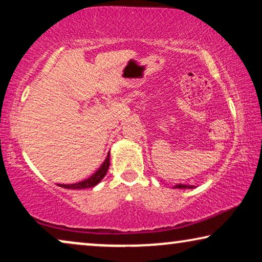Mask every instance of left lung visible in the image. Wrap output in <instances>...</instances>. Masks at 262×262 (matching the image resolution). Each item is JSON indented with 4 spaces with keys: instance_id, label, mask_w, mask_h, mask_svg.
<instances>
[{
    "instance_id": "1",
    "label": "left lung",
    "mask_w": 262,
    "mask_h": 262,
    "mask_svg": "<svg viewBox=\"0 0 262 262\" xmlns=\"http://www.w3.org/2000/svg\"><path fill=\"white\" fill-rule=\"evenodd\" d=\"M194 186H189V185H185V184H178L175 186V188H193Z\"/></svg>"
}]
</instances>
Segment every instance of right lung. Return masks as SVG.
Instances as JSON below:
<instances>
[{"instance_id": "add662e5", "label": "right lung", "mask_w": 262, "mask_h": 262, "mask_svg": "<svg viewBox=\"0 0 262 262\" xmlns=\"http://www.w3.org/2000/svg\"><path fill=\"white\" fill-rule=\"evenodd\" d=\"M110 167V154L107 155L105 162L101 164V167L99 168L98 170L95 171L92 177H89L88 179H85L83 181L77 182V184H71V185H58L63 188H68V189H83V188H88V187H94L95 185H98L100 181L102 180L103 177H105L107 170H108Z\"/></svg>"}]
</instances>
